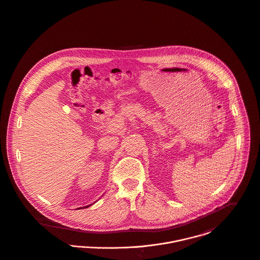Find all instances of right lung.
<instances>
[{
	"instance_id": "right-lung-1",
	"label": "right lung",
	"mask_w": 260,
	"mask_h": 260,
	"mask_svg": "<svg viewBox=\"0 0 260 260\" xmlns=\"http://www.w3.org/2000/svg\"><path fill=\"white\" fill-rule=\"evenodd\" d=\"M88 207V206H86V208Z\"/></svg>"
}]
</instances>
